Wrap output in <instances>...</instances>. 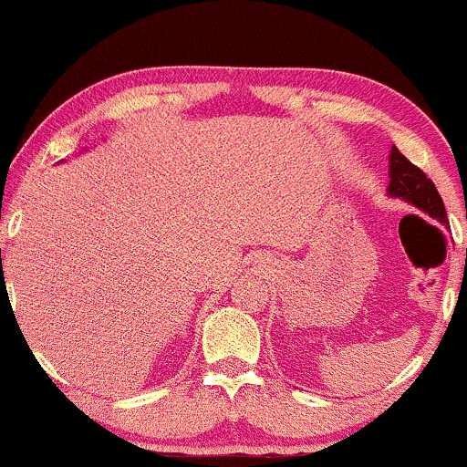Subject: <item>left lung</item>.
I'll return each mask as SVG.
<instances>
[{"mask_svg": "<svg viewBox=\"0 0 467 467\" xmlns=\"http://www.w3.org/2000/svg\"><path fill=\"white\" fill-rule=\"evenodd\" d=\"M389 195L401 197V200L415 203L423 213H428L432 219L448 226L446 208H443L441 195H439L432 180L426 173L410 162L406 155L400 153L398 147L390 149V184Z\"/></svg>", "mask_w": 467, "mask_h": 467, "instance_id": "left-lung-1", "label": "left lung"}]
</instances>
